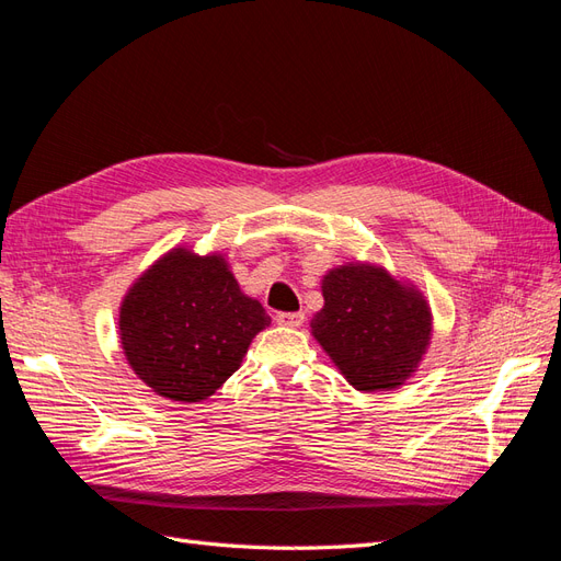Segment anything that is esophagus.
<instances>
[{
  "mask_svg": "<svg viewBox=\"0 0 561 561\" xmlns=\"http://www.w3.org/2000/svg\"><path fill=\"white\" fill-rule=\"evenodd\" d=\"M304 318H307V316H304L301 311H297V313H278L276 316V320L280 322V325H287V328H299L301 322H304Z\"/></svg>",
  "mask_w": 561,
  "mask_h": 561,
  "instance_id": "esophagus-1",
  "label": "esophagus"
}]
</instances>
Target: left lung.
<instances>
[{
    "label": "left lung",
    "instance_id": "1",
    "mask_svg": "<svg viewBox=\"0 0 561 561\" xmlns=\"http://www.w3.org/2000/svg\"><path fill=\"white\" fill-rule=\"evenodd\" d=\"M322 299L311 334L355 390H393L414 375L433 332L431 307L414 285L351 262L322 276Z\"/></svg>",
    "mask_w": 561,
    "mask_h": 561
}]
</instances>
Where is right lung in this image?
I'll use <instances>...</instances> for the list:
<instances>
[{
	"instance_id": "add662e5",
	"label": "right lung",
	"mask_w": 561,
	"mask_h": 561,
	"mask_svg": "<svg viewBox=\"0 0 561 561\" xmlns=\"http://www.w3.org/2000/svg\"><path fill=\"white\" fill-rule=\"evenodd\" d=\"M264 307L233 278L225 254L173 248L135 280L118 309L128 365L157 396L210 398L241 367Z\"/></svg>"
}]
</instances>
